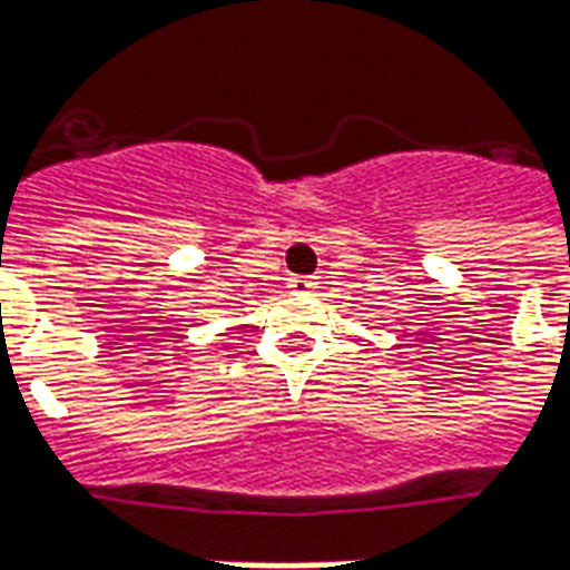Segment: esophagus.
<instances>
[{
    "label": "esophagus",
    "mask_w": 570,
    "mask_h": 570,
    "mask_svg": "<svg viewBox=\"0 0 570 570\" xmlns=\"http://www.w3.org/2000/svg\"><path fill=\"white\" fill-rule=\"evenodd\" d=\"M314 277H293V281H289V289H293V293H298V296H305V293H311V289H314Z\"/></svg>",
    "instance_id": "1"
}]
</instances>
